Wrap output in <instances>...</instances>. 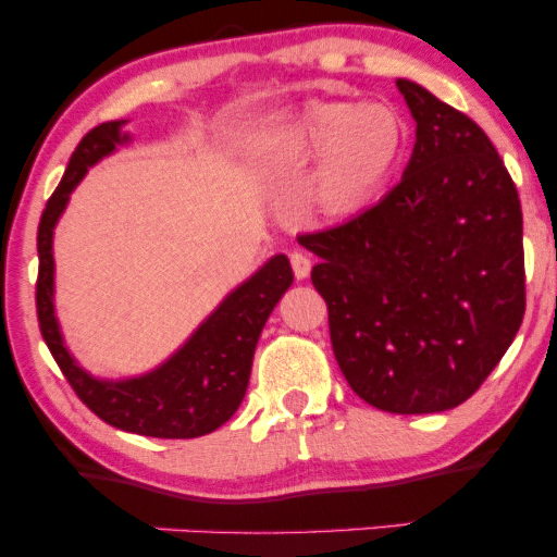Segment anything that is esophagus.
Wrapping results in <instances>:
<instances>
[{
	"label": "esophagus",
	"instance_id": "obj_1",
	"mask_svg": "<svg viewBox=\"0 0 557 557\" xmlns=\"http://www.w3.org/2000/svg\"><path fill=\"white\" fill-rule=\"evenodd\" d=\"M290 267H293V274H296L298 280H306V277H309V272H311V259L306 257V253L293 251L290 253Z\"/></svg>",
	"mask_w": 557,
	"mask_h": 557
}]
</instances>
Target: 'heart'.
Segmentation results:
<instances>
[{"label": "heart", "mask_w": 557, "mask_h": 557, "mask_svg": "<svg viewBox=\"0 0 557 557\" xmlns=\"http://www.w3.org/2000/svg\"><path fill=\"white\" fill-rule=\"evenodd\" d=\"M408 125L382 101H324L274 125L264 162L274 172L314 164L311 196L322 212L345 216L369 207L400 170Z\"/></svg>", "instance_id": "obj_1"}]
</instances>
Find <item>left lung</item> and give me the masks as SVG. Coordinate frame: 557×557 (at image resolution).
<instances>
[{
    "label": "left lung",
    "mask_w": 557,
    "mask_h": 557,
    "mask_svg": "<svg viewBox=\"0 0 557 557\" xmlns=\"http://www.w3.org/2000/svg\"><path fill=\"white\" fill-rule=\"evenodd\" d=\"M400 183L345 225L298 235L354 393L389 413L461 406L513 343L527 309L519 190L487 133L419 83Z\"/></svg>",
    "instance_id": "1"
}]
</instances>
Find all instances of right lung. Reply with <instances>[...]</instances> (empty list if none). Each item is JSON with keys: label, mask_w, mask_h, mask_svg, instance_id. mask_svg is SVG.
Instances as JSON below:
<instances>
[{"label": "right lung", "mask_w": 557, "mask_h": 557, "mask_svg": "<svg viewBox=\"0 0 557 557\" xmlns=\"http://www.w3.org/2000/svg\"><path fill=\"white\" fill-rule=\"evenodd\" d=\"M125 123H101L83 136L44 209L38 222V327L75 395L101 421L144 437H201L238 411L259 335L277 300L293 285V270L285 253L272 257L246 283L230 290L194 335L151 372L125 380L88 374L67 350L54 314V227L88 168L131 140V133H123Z\"/></svg>", "instance_id": "1"}]
</instances>
